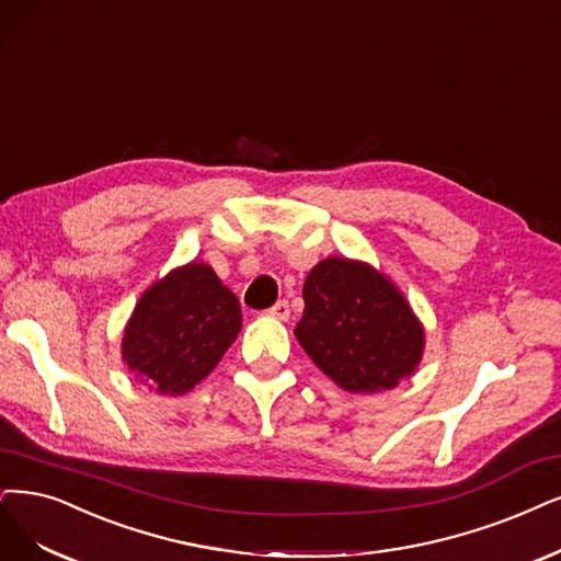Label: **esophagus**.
Segmentation results:
<instances>
[{"instance_id":"esophagus-1","label":"esophagus","mask_w":561,"mask_h":561,"mask_svg":"<svg viewBox=\"0 0 561 561\" xmlns=\"http://www.w3.org/2000/svg\"><path fill=\"white\" fill-rule=\"evenodd\" d=\"M267 314L273 317V319H279V321H286L288 317H291V309H288V302L286 300H279V302H275L273 307L267 309Z\"/></svg>"}]
</instances>
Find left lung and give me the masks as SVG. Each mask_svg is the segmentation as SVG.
<instances>
[{
    "label": "left lung",
    "instance_id": "1",
    "mask_svg": "<svg viewBox=\"0 0 561 561\" xmlns=\"http://www.w3.org/2000/svg\"><path fill=\"white\" fill-rule=\"evenodd\" d=\"M296 337L317 367L348 392L396 388L416 371L425 330L398 286L375 267L330 256L302 286Z\"/></svg>",
    "mask_w": 561,
    "mask_h": 561
}]
</instances>
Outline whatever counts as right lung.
Here are the masks:
<instances>
[{"mask_svg": "<svg viewBox=\"0 0 561 561\" xmlns=\"http://www.w3.org/2000/svg\"><path fill=\"white\" fill-rule=\"evenodd\" d=\"M233 291L207 263H186L145 291L124 328L122 360L161 396H184L217 367L240 333Z\"/></svg>", "mask_w": 561, "mask_h": 561, "instance_id": "add662e5", "label": "right lung"}]
</instances>
